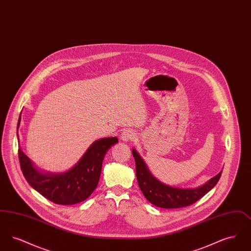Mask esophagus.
Listing matches in <instances>:
<instances>
[{"mask_svg":"<svg viewBox=\"0 0 251 251\" xmlns=\"http://www.w3.org/2000/svg\"><path fill=\"white\" fill-rule=\"evenodd\" d=\"M121 139L123 141H132L135 139V134L133 133V131H130V130H126L123 131L121 134Z\"/></svg>","mask_w":251,"mask_h":251,"instance_id":"1","label":"esophagus"}]
</instances>
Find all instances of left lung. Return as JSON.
I'll return each instance as SVG.
<instances>
[{"label": "left lung", "instance_id": "obj_1", "mask_svg": "<svg viewBox=\"0 0 251 251\" xmlns=\"http://www.w3.org/2000/svg\"><path fill=\"white\" fill-rule=\"evenodd\" d=\"M131 152L134 157L135 174L141 191L150 202L160 208H181L198 201L215 187L222 174L221 170L214 178L197 188L172 187L156 179L134 149L131 150Z\"/></svg>", "mask_w": 251, "mask_h": 251}]
</instances>
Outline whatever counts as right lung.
Segmentation results:
<instances>
[{"label": "right lung", "instance_id": "right-lung-1", "mask_svg": "<svg viewBox=\"0 0 251 251\" xmlns=\"http://www.w3.org/2000/svg\"><path fill=\"white\" fill-rule=\"evenodd\" d=\"M21 123V115L18 128ZM119 140L106 137L96 140L79 162L63 173L39 171L32 161L19 149V159L24 178L47 200L60 205H72L85 201L95 190L108 150Z\"/></svg>", "mask_w": 251, "mask_h": 251}]
</instances>
